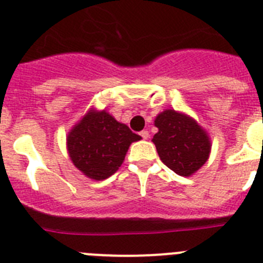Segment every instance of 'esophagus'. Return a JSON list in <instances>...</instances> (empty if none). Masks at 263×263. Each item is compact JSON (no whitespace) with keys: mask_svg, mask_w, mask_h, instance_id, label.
<instances>
[{"mask_svg":"<svg viewBox=\"0 0 263 263\" xmlns=\"http://www.w3.org/2000/svg\"><path fill=\"white\" fill-rule=\"evenodd\" d=\"M139 136L142 137L143 139H147L148 137H150V134H148L147 130H142V132H141V133H139Z\"/></svg>","mask_w":263,"mask_h":263,"instance_id":"obj_1","label":"esophagus"}]
</instances>
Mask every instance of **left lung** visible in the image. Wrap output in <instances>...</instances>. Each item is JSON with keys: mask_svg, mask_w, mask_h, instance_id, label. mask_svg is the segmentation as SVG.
Masks as SVG:
<instances>
[{"mask_svg": "<svg viewBox=\"0 0 263 263\" xmlns=\"http://www.w3.org/2000/svg\"><path fill=\"white\" fill-rule=\"evenodd\" d=\"M158 133L153 137L159 158L180 176H190L210 157L211 142L206 133L192 118L164 110L155 118Z\"/></svg>", "mask_w": 263, "mask_h": 263, "instance_id": "left-lung-1", "label": "left lung"}]
</instances>
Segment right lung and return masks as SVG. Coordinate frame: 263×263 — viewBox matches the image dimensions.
Listing matches in <instances>:
<instances>
[{"label":"right lung","instance_id":"add662e5","mask_svg":"<svg viewBox=\"0 0 263 263\" xmlns=\"http://www.w3.org/2000/svg\"><path fill=\"white\" fill-rule=\"evenodd\" d=\"M141 137L103 111H89L67 138L71 160L81 173L103 180L122 164L130 143Z\"/></svg>","mask_w":263,"mask_h":263}]
</instances>
